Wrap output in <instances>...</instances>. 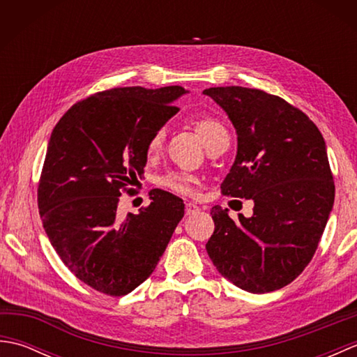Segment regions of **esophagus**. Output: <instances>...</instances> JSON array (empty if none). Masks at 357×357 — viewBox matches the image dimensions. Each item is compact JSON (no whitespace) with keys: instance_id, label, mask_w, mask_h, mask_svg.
Wrapping results in <instances>:
<instances>
[{"instance_id":"34e87169","label":"esophagus","mask_w":357,"mask_h":357,"mask_svg":"<svg viewBox=\"0 0 357 357\" xmlns=\"http://www.w3.org/2000/svg\"><path fill=\"white\" fill-rule=\"evenodd\" d=\"M199 210H201V208H199L198 206H196V204H193V202H187V204H185V215H188V216L198 213Z\"/></svg>"}]
</instances>
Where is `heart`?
Segmentation results:
<instances>
[{"instance_id": "heart-1", "label": "heart", "mask_w": 357, "mask_h": 357, "mask_svg": "<svg viewBox=\"0 0 357 357\" xmlns=\"http://www.w3.org/2000/svg\"><path fill=\"white\" fill-rule=\"evenodd\" d=\"M190 123L193 124L195 130L198 132L202 142L206 144V147H210L211 144L216 142L219 138H222V136H229L224 124L215 116L195 115L190 118ZM164 135L165 133L162 128L153 135V138L150 139V144H149L150 153H153V151H158L159 149H161L162 141H164ZM162 184L173 192L188 195L193 192L196 179L193 176H190V174H185V173H170V174H167L165 178H162Z\"/></svg>"}]
</instances>
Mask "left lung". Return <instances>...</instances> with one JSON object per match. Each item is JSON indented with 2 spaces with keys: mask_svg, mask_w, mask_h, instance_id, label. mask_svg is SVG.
I'll return each instance as SVG.
<instances>
[{
  "mask_svg": "<svg viewBox=\"0 0 357 357\" xmlns=\"http://www.w3.org/2000/svg\"><path fill=\"white\" fill-rule=\"evenodd\" d=\"M236 130L238 150L221 185L252 199L253 215L211 208L206 244L216 270L250 293L290 284L312 261L335 202L327 146L313 121L282 98L247 87L204 90Z\"/></svg>",
  "mask_w": 357,
  "mask_h": 357,
  "instance_id": "left-lung-1",
  "label": "left lung"
}]
</instances>
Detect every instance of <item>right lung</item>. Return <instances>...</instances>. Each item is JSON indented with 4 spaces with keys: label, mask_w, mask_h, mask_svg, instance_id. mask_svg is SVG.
Returning <instances> with one entry per match:
<instances>
[{
    "label": "right lung",
    "mask_w": 357,
    "mask_h": 357,
    "mask_svg": "<svg viewBox=\"0 0 357 357\" xmlns=\"http://www.w3.org/2000/svg\"><path fill=\"white\" fill-rule=\"evenodd\" d=\"M181 86L119 87L75 104L50 135L38 207L52 247L75 276L109 296L141 285L184 216V201L150 192L138 213L119 211L138 181L153 135L178 113Z\"/></svg>",
    "instance_id": "add662e5"
}]
</instances>
